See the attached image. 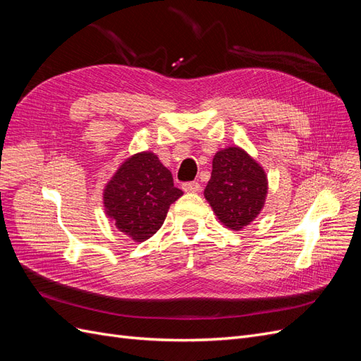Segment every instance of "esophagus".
I'll return each instance as SVG.
<instances>
[{
    "label": "esophagus",
    "instance_id": "esophagus-1",
    "mask_svg": "<svg viewBox=\"0 0 361 361\" xmlns=\"http://www.w3.org/2000/svg\"><path fill=\"white\" fill-rule=\"evenodd\" d=\"M200 183L199 182H185L182 185V190L185 192H199L200 191Z\"/></svg>",
    "mask_w": 361,
    "mask_h": 361
}]
</instances>
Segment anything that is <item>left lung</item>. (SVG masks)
Segmentation results:
<instances>
[{
    "mask_svg": "<svg viewBox=\"0 0 361 361\" xmlns=\"http://www.w3.org/2000/svg\"><path fill=\"white\" fill-rule=\"evenodd\" d=\"M268 178L264 167L239 146L220 149L212 159L204 199L231 231H243L264 209Z\"/></svg>",
    "mask_w": 361,
    "mask_h": 361,
    "instance_id": "1",
    "label": "left lung"
}]
</instances>
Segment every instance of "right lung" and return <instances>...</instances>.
Instances as JSON below:
<instances>
[{
    "instance_id": "obj_1",
    "label": "right lung",
    "mask_w": 361,
    "mask_h": 361,
    "mask_svg": "<svg viewBox=\"0 0 361 361\" xmlns=\"http://www.w3.org/2000/svg\"><path fill=\"white\" fill-rule=\"evenodd\" d=\"M182 194L158 155L138 152L120 164L105 183L102 202L117 231L135 243H143L159 231L170 204Z\"/></svg>"
}]
</instances>
